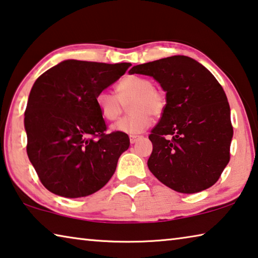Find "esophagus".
<instances>
[{
	"label": "esophagus",
	"instance_id": "esophagus-1",
	"mask_svg": "<svg viewBox=\"0 0 258 258\" xmlns=\"http://www.w3.org/2000/svg\"><path fill=\"white\" fill-rule=\"evenodd\" d=\"M142 137H139V136H131L130 137V142H131V144H136V142L138 141V140H140V139H141Z\"/></svg>",
	"mask_w": 258,
	"mask_h": 258
}]
</instances>
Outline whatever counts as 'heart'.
Instances as JSON below:
<instances>
[{
  "label": "heart",
  "mask_w": 258,
  "mask_h": 258,
  "mask_svg": "<svg viewBox=\"0 0 258 258\" xmlns=\"http://www.w3.org/2000/svg\"><path fill=\"white\" fill-rule=\"evenodd\" d=\"M116 95L102 91L96 95V105L105 119L114 120L120 116L124 105L130 114L111 126L114 132L139 134L149 127L153 117L161 116L166 107V95L162 89L154 87L148 77L127 76L116 86Z\"/></svg>",
  "instance_id": "heart-1"
}]
</instances>
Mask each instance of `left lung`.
I'll list each match as a JSON object with an SVG mask.
<instances>
[{"mask_svg": "<svg viewBox=\"0 0 258 258\" xmlns=\"http://www.w3.org/2000/svg\"><path fill=\"white\" fill-rule=\"evenodd\" d=\"M130 73L153 77L166 92L165 110L149 136L150 172L183 194L215 185L230 162L233 137L230 104L217 79L180 55L136 65Z\"/></svg>", "mask_w": 258, "mask_h": 258, "instance_id": "left-lung-1", "label": "left lung"}]
</instances>
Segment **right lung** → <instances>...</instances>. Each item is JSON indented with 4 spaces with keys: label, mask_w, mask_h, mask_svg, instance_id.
I'll return each mask as SVG.
<instances>
[{
    "label": "right lung",
    "mask_w": 258,
    "mask_h": 258,
    "mask_svg": "<svg viewBox=\"0 0 258 258\" xmlns=\"http://www.w3.org/2000/svg\"><path fill=\"white\" fill-rule=\"evenodd\" d=\"M130 67L68 59L36 79L24 118L26 150L49 191L83 198L112 177L130 139L126 133H105L107 125L95 100Z\"/></svg>",
    "instance_id": "obj_1"
}]
</instances>
